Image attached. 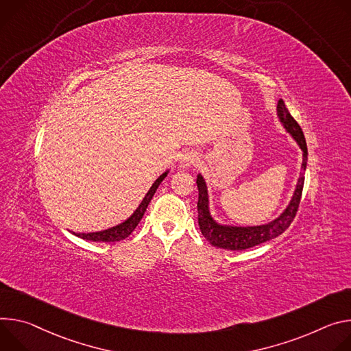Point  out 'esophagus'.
Instances as JSON below:
<instances>
[{
	"label": "esophagus",
	"instance_id": "esophagus-1",
	"mask_svg": "<svg viewBox=\"0 0 351 351\" xmlns=\"http://www.w3.org/2000/svg\"><path fill=\"white\" fill-rule=\"evenodd\" d=\"M198 162V154L195 152H185L180 156V166L182 169H188L191 166H195Z\"/></svg>",
	"mask_w": 351,
	"mask_h": 351
}]
</instances>
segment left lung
Instances as JSON below:
<instances>
[{
    "mask_svg": "<svg viewBox=\"0 0 351 351\" xmlns=\"http://www.w3.org/2000/svg\"><path fill=\"white\" fill-rule=\"evenodd\" d=\"M278 119L286 132L297 142L302 152V162H301V173L297 178V184L293 192V197L286 206V209L274 220H270L265 224L256 226H232V224H223L219 223L210 213L209 205V192L208 185L202 174L197 176V185H198V224L204 237L217 248L230 250V251H243L266 243L271 239H276L282 232L291 224L293 219L295 217L301 192L304 186V174L306 169V143L302 134V130L293 119L289 110L286 108L285 101L280 99L278 101Z\"/></svg>",
    "mask_w": 351,
    "mask_h": 351,
    "instance_id": "8db88e82",
    "label": "left lung"
}]
</instances>
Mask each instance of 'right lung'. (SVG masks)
Here are the masks:
<instances>
[{"label":"right lung","instance_id":"1","mask_svg":"<svg viewBox=\"0 0 351 351\" xmlns=\"http://www.w3.org/2000/svg\"><path fill=\"white\" fill-rule=\"evenodd\" d=\"M169 171L170 170H166L162 176L156 178V181L152 184V186L146 192V195L142 199V202L139 204V206L123 223L117 224L114 227H110V228H106V230H101V231H95V232H72V231L71 232H72V234H75L76 237L88 240V241H96V243H115V241H121V240L127 239L131 234V232L135 230V227L138 226L141 219L143 217V215L146 212V208H147L149 202L152 201L156 189L159 188L162 181L167 177Z\"/></svg>","mask_w":351,"mask_h":351}]
</instances>
